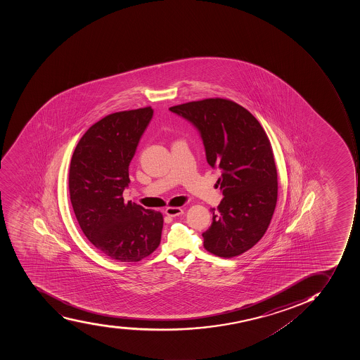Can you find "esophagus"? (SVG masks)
<instances>
[{
	"mask_svg": "<svg viewBox=\"0 0 360 360\" xmlns=\"http://www.w3.org/2000/svg\"><path fill=\"white\" fill-rule=\"evenodd\" d=\"M165 214L167 216H171V217H176V216L184 214V210H182L181 207H166Z\"/></svg>",
	"mask_w": 360,
	"mask_h": 360,
	"instance_id": "obj_1",
	"label": "esophagus"
}]
</instances>
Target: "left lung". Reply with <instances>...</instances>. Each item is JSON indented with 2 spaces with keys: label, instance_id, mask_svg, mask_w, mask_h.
<instances>
[{
  "label": "left lung",
  "instance_id": "left-lung-1",
  "mask_svg": "<svg viewBox=\"0 0 360 360\" xmlns=\"http://www.w3.org/2000/svg\"><path fill=\"white\" fill-rule=\"evenodd\" d=\"M201 134L207 162L219 167L224 198L212 207L205 250L230 259L255 246L268 230L277 203V169L266 131L250 110L223 98L169 107Z\"/></svg>",
  "mask_w": 360,
  "mask_h": 360
}]
</instances>
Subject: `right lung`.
I'll list each match as a JSON object with an SVG mask.
<instances>
[{"label": "right lung", "mask_w": 360, "mask_h": 360, "mask_svg": "<svg viewBox=\"0 0 360 360\" xmlns=\"http://www.w3.org/2000/svg\"><path fill=\"white\" fill-rule=\"evenodd\" d=\"M153 115L151 107L112 113L79 139L69 169V193L85 237L120 262H139L158 248L164 218L159 211L124 203L129 164Z\"/></svg>", "instance_id": "1"}]
</instances>
